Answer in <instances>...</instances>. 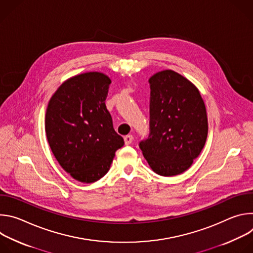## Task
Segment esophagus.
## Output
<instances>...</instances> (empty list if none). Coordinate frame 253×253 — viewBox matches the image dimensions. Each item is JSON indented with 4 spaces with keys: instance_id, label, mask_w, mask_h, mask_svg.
<instances>
[{
    "instance_id": "34e87169",
    "label": "esophagus",
    "mask_w": 253,
    "mask_h": 253,
    "mask_svg": "<svg viewBox=\"0 0 253 253\" xmlns=\"http://www.w3.org/2000/svg\"><path fill=\"white\" fill-rule=\"evenodd\" d=\"M124 141H125V145H130L133 141V136L132 135H126L124 137Z\"/></svg>"
}]
</instances>
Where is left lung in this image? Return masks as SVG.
Wrapping results in <instances>:
<instances>
[{"instance_id": "obj_1", "label": "left lung", "mask_w": 253, "mask_h": 253, "mask_svg": "<svg viewBox=\"0 0 253 253\" xmlns=\"http://www.w3.org/2000/svg\"><path fill=\"white\" fill-rule=\"evenodd\" d=\"M150 134L139 147L161 176L186 171L202 151L208 133L204 101L197 87L172 70L150 79Z\"/></svg>"}]
</instances>
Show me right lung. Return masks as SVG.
I'll list each match as a JSON object with an SVG mask.
<instances>
[{"mask_svg":"<svg viewBox=\"0 0 253 253\" xmlns=\"http://www.w3.org/2000/svg\"><path fill=\"white\" fill-rule=\"evenodd\" d=\"M110 83L100 72L79 74L63 82L48 103L45 130L50 148L62 168L83 183L102 178L124 145L105 105Z\"/></svg>","mask_w":253,"mask_h":253,"instance_id":"obj_1","label":"right lung"}]
</instances>
